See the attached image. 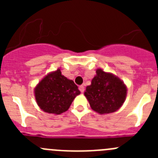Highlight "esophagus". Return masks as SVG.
Here are the masks:
<instances>
[{
    "mask_svg": "<svg viewBox=\"0 0 158 158\" xmlns=\"http://www.w3.org/2000/svg\"><path fill=\"white\" fill-rule=\"evenodd\" d=\"M79 90H80V91H81V93H83L84 92H85V87H84L83 85L79 86Z\"/></svg>",
    "mask_w": 158,
    "mask_h": 158,
    "instance_id": "34e87169",
    "label": "esophagus"
}]
</instances>
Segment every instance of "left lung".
Segmentation results:
<instances>
[{
    "mask_svg": "<svg viewBox=\"0 0 158 158\" xmlns=\"http://www.w3.org/2000/svg\"><path fill=\"white\" fill-rule=\"evenodd\" d=\"M96 73L91 85L86 87L85 92L92 109L100 114L117 111L126 99V85L117 77L101 69Z\"/></svg>",
    "mask_w": 158,
    "mask_h": 158,
    "instance_id": "8db88e82",
    "label": "left lung"
}]
</instances>
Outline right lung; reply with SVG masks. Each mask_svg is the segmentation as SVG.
<instances>
[{
  "instance_id": "1",
  "label": "right lung",
  "mask_w": 158,
  "mask_h": 158,
  "mask_svg": "<svg viewBox=\"0 0 158 158\" xmlns=\"http://www.w3.org/2000/svg\"><path fill=\"white\" fill-rule=\"evenodd\" d=\"M81 92L72 80L62 75L59 69L49 73L35 89L38 105L47 113L59 115L69 109Z\"/></svg>"
}]
</instances>
